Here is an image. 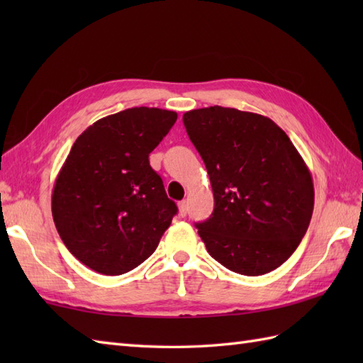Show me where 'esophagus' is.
Listing matches in <instances>:
<instances>
[{
	"label": "esophagus",
	"mask_w": 363,
	"mask_h": 363,
	"mask_svg": "<svg viewBox=\"0 0 363 363\" xmlns=\"http://www.w3.org/2000/svg\"><path fill=\"white\" fill-rule=\"evenodd\" d=\"M177 207H179V213H181V217H186V215H187V211H189L187 201H181L179 204H177Z\"/></svg>",
	"instance_id": "1"
}]
</instances>
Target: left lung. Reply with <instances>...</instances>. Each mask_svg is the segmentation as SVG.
<instances>
[{
    "instance_id": "8db88e82",
    "label": "left lung",
    "mask_w": 363,
    "mask_h": 363,
    "mask_svg": "<svg viewBox=\"0 0 363 363\" xmlns=\"http://www.w3.org/2000/svg\"><path fill=\"white\" fill-rule=\"evenodd\" d=\"M215 199L196 223L207 252L238 274L260 276L287 260L313 212V182L289 135L264 115L211 106L184 113Z\"/></svg>"
}]
</instances>
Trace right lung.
I'll return each instance as SVG.
<instances>
[{
  "mask_svg": "<svg viewBox=\"0 0 363 363\" xmlns=\"http://www.w3.org/2000/svg\"><path fill=\"white\" fill-rule=\"evenodd\" d=\"M176 120L173 111L130 107L73 143L54 182L52 220L68 251L94 272H130L172 225L177 207L148 157Z\"/></svg>",
  "mask_w": 363,
  "mask_h": 363,
  "instance_id": "add662e5",
  "label": "right lung"
}]
</instances>
